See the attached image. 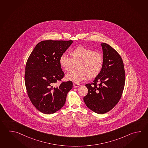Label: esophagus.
I'll list each match as a JSON object with an SVG mask.
<instances>
[{"instance_id": "34e87169", "label": "esophagus", "mask_w": 148, "mask_h": 148, "mask_svg": "<svg viewBox=\"0 0 148 148\" xmlns=\"http://www.w3.org/2000/svg\"><path fill=\"white\" fill-rule=\"evenodd\" d=\"M73 86H74V87L75 88H79V86H80V84H79V83H74L73 84Z\"/></svg>"}]
</instances>
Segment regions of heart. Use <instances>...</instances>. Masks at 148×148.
Segmentation results:
<instances>
[{
    "mask_svg": "<svg viewBox=\"0 0 148 148\" xmlns=\"http://www.w3.org/2000/svg\"><path fill=\"white\" fill-rule=\"evenodd\" d=\"M71 58L62 55L59 60L61 67L67 73L72 71L75 65L77 71L65 76L66 81L79 83L87 78L93 79L99 75L102 69L103 57L100 52L78 46L69 53Z\"/></svg>",
    "mask_w": 148,
    "mask_h": 148,
    "instance_id": "obj_1",
    "label": "heart"
}]
</instances>
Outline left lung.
<instances>
[{
  "label": "left lung",
  "mask_w": 148,
  "mask_h": 148,
  "mask_svg": "<svg viewBox=\"0 0 148 148\" xmlns=\"http://www.w3.org/2000/svg\"><path fill=\"white\" fill-rule=\"evenodd\" d=\"M103 65L92 83L85 85L88 94L83 100L92 111L104 114L113 109L121 99L125 74L120 55L111 46L102 43Z\"/></svg>",
  "instance_id": "left-lung-1"
}]
</instances>
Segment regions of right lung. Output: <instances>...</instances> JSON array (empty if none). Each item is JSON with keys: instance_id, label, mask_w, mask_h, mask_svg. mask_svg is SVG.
<instances>
[{"instance_id": "right-lung-1", "label": "right lung", "mask_w": 148, "mask_h": 148, "mask_svg": "<svg viewBox=\"0 0 148 148\" xmlns=\"http://www.w3.org/2000/svg\"><path fill=\"white\" fill-rule=\"evenodd\" d=\"M73 40H43L37 44L27 60L25 82L27 94L34 106L42 113L50 114L65 104L72 82H62L64 73L59 60Z\"/></svg>"}]
</instances>
